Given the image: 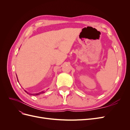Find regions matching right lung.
I'll return each mask as SVG.
<instances>
[{"instance_id":"add662e5","label":"right lung","mask_w":130,"mask_h":130,"mask_svg":"<svg viewBox=\"0 0 130 130\" xmlns=\"http://www.w3.org/2000/svg\"><path fill=\"white\" fill-rule=\"evenodd\" d=\"M16 76H17V75H16ZM17 80H18V78H17ZM25 92L26 93L30 94V95H40V94H42V93H44V91H42V92H39V93H38L31 94V93H29L28 92H27V91H26V90H25Z\"/></svg>"}]
</instances>
